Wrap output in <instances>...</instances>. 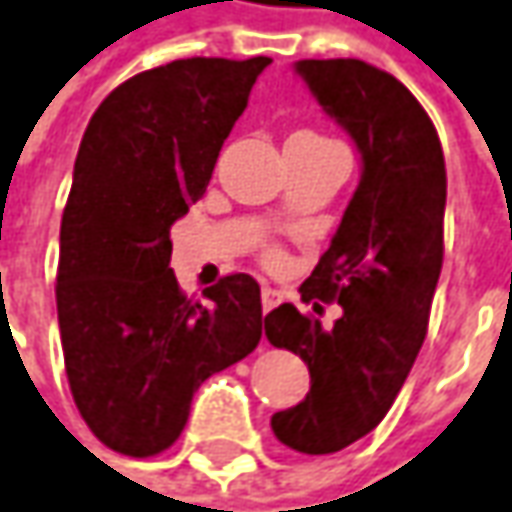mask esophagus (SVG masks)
Returning <instances> with one entry per match:
<instances>
[{"mask_svg": "<svg viewBox=\"0 0 512 512\" xmlns=\"http://www.w3.org/2000/svg\"><path fill=\"white\" fill-rule=\"evenodd\" d=\"M279 299H282V296H279V291H273V288H268V285H265V288H262V311H265V314H268V311H273V308L279 305Z\"/></svg>", "mask_w": 512, "mask_h": 512, "instance_id": "obj_1", "label": "esophagus"}]
</instances>
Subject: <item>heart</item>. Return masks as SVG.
Masks as SVG:
<instances>
[{"instance_id": "obj_1", "label": "heart", "mask_w": 512, "mask_h": 512, "mask_svg": "<svg viewBox=\"0 0 512 512\" xmlns=\"http://www.w3.org/2000/svg\"><path fill=\"white\" fill-rule=\"evenodd\" d=\"M296 135H305V138H322V135H314V132H296ZM265 259H268L270 265H276V262H279V250H273V247H270L268 253H265Z\"/></svg>"}]
</instances>
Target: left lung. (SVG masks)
<instances>
[{
    "mask_svg": "<svg viewBox=\"0 0 512 512\" xmlns=\"http://www.w3.org/2000/svg\"><path fill=\"white\" fill-rule=\"evenodd\" d=\"M296 74L363 158L331 247L299 288L305 302L337 299L343 317L325 331L291 302L265 317L270 345L311 371L305 400L270 418L273 435L328 455L386 418L421 351L444 265L447 167L432 120L392 74L363 60H299Z\"/></svg>",
    "mask_w": 512,
    "mask_h": 512,
    "instance_id": "1",
    "label": "left lung"
}]
</instances>
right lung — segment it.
<instances>
[{
  "label": "right lung",
  "instance_id": "1",
  "mask_svg": "<svg viewBox=\"0 0 512 512\" xmlns=\"http://www.w3.org/2000/svg\"><path fill=\"white\" fill-rule=\"evenodd\" d=\"M270 57H190L120 83L91 115L60 224L57 317L74 403L132 458L169 449L195 389L262 340L247 273L187 299L169 227L201 198Z\"/></svg>",
  "mask_w": 512,
  "mask_h": 512
}]
</instances>
